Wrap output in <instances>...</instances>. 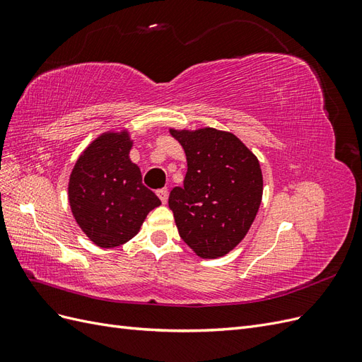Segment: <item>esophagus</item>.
Wrapping results in <instances>:
<instances>
[{
  "mask_svg": "<svg viewBox=\"0 0 362 362\" xmlns=\"http://www.w3.org/2000/svg\"><path fill=\"white\" fill-rule=\"evenodd\" d=\"M157 196H158L160 201H161L163 204H166V202H168L169 192H168V189H158V190H157Z\"/></svg>",
  "mask_w": 362,
  "mask_h": 362,
  "instance_id": "esophagus-1",
  "label": "esophagus"
}]
</instances>
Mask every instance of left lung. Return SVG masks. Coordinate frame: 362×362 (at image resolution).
<instances>
[{"label": "left lung", "mask_w": 362, "mask_h": 362, "mask_svg": "<svg viewBox=\"0 0 362 362\" xmlns=\"http://www.w3.org/2000/svg\"><path fill=\"white\" fill-rule=\"evenodd\" d=\"M187 173L169 196L181 238L201 258L231 252L247 234L262 198L258 158L233 133L216 128L173 129Z\"/></svg>", "instance_id": "1"}]
</instances>
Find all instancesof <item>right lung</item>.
I'll list each match as a JSON object with an SVG mask.
<instances>
[{"label": "right lung", "instance_id": "add662e5", "mask_svg": "<svg viewBox=\"0 0 362 362\" xmlns=\"http://www.w3.org/2000/svg\"><path fill=\"white\" fill-rule=\"evenodd\" d=\"M133 140L127 129L96 137L76 160L68 194L76 223L104 249L133 238L151 210L161 204L145 187L137 164L129 160Z\"/></svg>", "mask_w": 362, "mask_h": 362}]
</instances>
